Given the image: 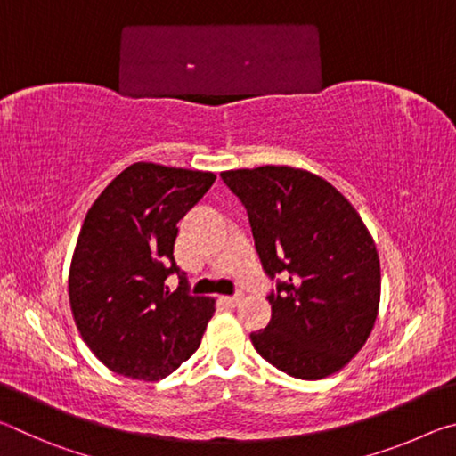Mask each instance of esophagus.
<instances>
[{"mask_svg": "<svg viewBox=\"0 0 456 456\" xmlns=\"http://www.w3.org/2000/svg\"><path fill=\"white\" fill-rule=\"evenodd\" d=\"M223 302H225L227 305H231V307H237L239 304L243 302V293H235V296H225V297H221Z\"/></svg>", "mask_w": 456, "mask_h": 456, "instance_id": "1", "label": "esophagus"}]
</instances>
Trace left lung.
Masks as SVG:
<instances>
[{
	"instance_id": "left-lung-1",
	"label": "left lung",
	"mask_w": 456,
	"mask_h": 456,
	"mask_svg": "<svg viewBox=\"0 0 456 456\" xmlns=\"http://www.w3.org/2000/svg\"><path fill=\"white\" fill-rule=\"evenodd\" d=\"M249 215L269 277L288 275L269 296L272 320L253 348L299 380L342 370L366 344L380 305V259L354 205L305 168L265 165L223 171Z\"/></svg>"
}]
</instances>
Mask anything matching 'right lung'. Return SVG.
Segmentation results:
<instances>
[{
    "label": "right lung",
    "mask_w": 456,
    "mask_h": 456,
    "mask_svg": "<svg viewBox=\"0 0 456 456\" xmlns=\"http://www.w3.org/2000/svg\"><path fill=\"white\" fill-rule=\"evenodd\" d=\"M213 173L134 163L100 192L82 223L68 273L80 336L114 374L157 382L199 348L213 297L189 296L173 249L179 223L215 183Z\"/></svg>",
    "instance_id": "add662e5"
}]
</instances>
